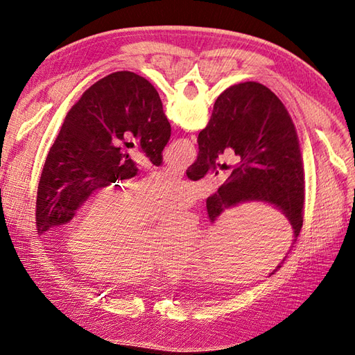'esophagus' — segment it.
I'll list each match as a JSON object with an SVG mask.
<instances>
[{"label": "esophagus", "mask_w": 355, "mask_h": 355, "mask_svg": "<svg viewBox=\"0 0 355 355\" xmlns=\"http://www.w3.org/2000/svg\"><path fill=\"white\" fill-rule=\"evenodd\" d=\"M164 170L166 171H168L170 175H175V176H184V171H182L180 168H178V167H173V166H167V167H164Z\"/></svg>", "instance_id": "esophagus-1"}]
</instances>
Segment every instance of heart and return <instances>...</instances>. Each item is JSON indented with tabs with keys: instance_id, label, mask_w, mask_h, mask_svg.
<instances>
[{
	"instance_id": "obj_1",
	"label": "heart",
	"mask_w": 355,
	"mask_h": 355,
	"mask_svg": "<svg viewBox=\"0 0 355 355\" xmlns=\"http://www.w3.org/2000/svg\"><path fill=\"white\" fill-rule=\"evenodd\" d=\"M196 188L170 175L137 184L130 194L125 185L101 191L73 222L69 247L83 270L98 278L141 282L168 265V249L188 256L197 249L200 228L196 214L180 211L148 237L145 220L163 218L187 207Z\"/></svg>"
}]
</instances>
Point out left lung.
I'll return each mask as SVG.
<instances>
[{"mask_svg":"<svg viewBox=\"0 0 355 355\" xmlns=\"http://www.w3.org/2000/svg\"><path fill=\"white\" fill-rule=\"evenodd\" d=\"M170 133L158 92L146 78L118 71L94 83L67 114L42 167L37 232L68 223L94 191L137 175L123 145L137 146L159 166Z\"/></svg>","mask_w":355,"mask_h":355,"instance_id":"left-lung-1","label":"left lung"}]
</instances>
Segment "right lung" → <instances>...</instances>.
Returning a JSON list of instances; mask_svg holds the SVG:
<instances>
[{
  "instance_id": "obj_1",
  "label": "right lung",
  "mask_w": 355,
  "mask_h": 355,
  "mask_svg": "<svg viewBox=\"0 0 355 355\" xmlns=\"http://www.w3.org/2000/svg\"><path fill=\"white\" fill-rule=\"evenodd\" d=\"M197 142V159L187 170L191 180L214 171L220 155L232 157L207 198L211 222L235 204L263 201L283 210L297 237L304 222V159L292 116L275 93L256 81L231 85L214 102Z\"/></svg>"
}]
</instances>
